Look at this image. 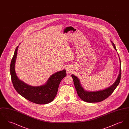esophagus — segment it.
<instances>
[{
    "label": "esophagus",
    "instance_id": "34e87169",
    "mask_svg": "<svg viewBox=\"0 0 129 129\" xmlns=\"http://www.w3.org/2000/svg\"><path fill=\"white\" fill-rule=\"evenodd\" d=\"M72 68L70 67H67L66 68V72H67V74H70L72 72Z\"/></svg>",
    "mask_w": 129,
    "mask_h": 129
}]
</instances>
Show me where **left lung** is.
I'll return each instance as SVG.
<instances>
[{"label":"left lung","instance_id":"obj_1","mask_svg":"<svg viewBox=\"0 0 129 129\" xmlns=\"http://www.w3.org/2000/svg\"><path fill=\"white\" fill-rule=\"evenodd\" d=\"M111 43L114 48L117 51L116 47L115 44L112 41ZM119 57V59L120 62V70L118 76L117 78V80L111 85V86L105 88L103 90H100L98 91H87L85 89L81 84L80 80L79 78L74 74H72V77L73 79L74 85L75 86L76 90L77 92V94L80 98L83 101L87 103H98L104 101L105 99L108 98L111 94L115 90L117 86L118 85L120 78H121V61Z\"/></svg>","mask_w":129,"mask_h":129}]
</instances>
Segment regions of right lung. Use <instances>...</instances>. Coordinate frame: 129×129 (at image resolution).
<instances>
[{
    "label": "right lung",
    "mask_w": 129,
    "mask_h": 129,
    "mask_svg": "<svg viewBox=\"0 0 129 129\" xmlns=\"http://www.w3.org/2000/svg\"><path fill=\"white\" fill-rule=\"evenodd\" d=\"M18 47L15 50L10 65L11 79L15 89L22 97L33 103L39 104L50 103L55 98L61 81L66 76V70L64 69L53 74L43 85H29L20 80L15 72V65Z\"/></svg>",
    "instance_id": "right-lung-1"
}]
</instances>
